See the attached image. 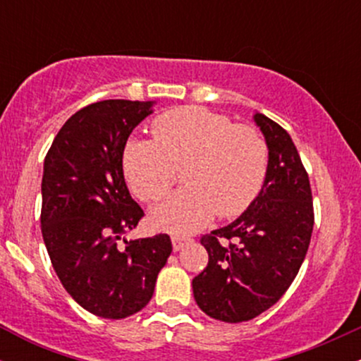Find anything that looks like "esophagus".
<instances>
[{"instance_id":"obj_1","label":"esophagus","mask_w":361,"mask_h":361,"mask_svg":"<svg viewBox=\"0 0 361 361\" xmlns=\"http://www.w3.org/2000/svg\"><path fill=\"white\" fill-rule=\"evenodd\" d=\"M171 241H173V250H175V251H180L181 247H183L186 244V239L180 238V235H173Z\"/></svg>"}]
</instances>
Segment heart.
Segmentation results:
<instances>
[{"mask_svg":"<svg viewBox=\"0 0 361 361\" xmlns=\"http://www.w3.org/2000/svg\"><path fill=\"white\" fill-rule=\"evenodd\" d=\"M154 140L134 139L123 151V173L135 197L159 200L183 169L185 186L152 210V222L190 234L221 217L239 215L258 197L268 171V144L256 127L233 123L200 106L166 111L152 123Z\"/></svg>","mask_w":361,"mask_h":361,"instance_id":"1","label":"heart"}]
</instances>
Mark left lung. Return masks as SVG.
Wrapping results in <instances>:
<instances>
[{
  "label": "left lung",
  "mask_w": 361,
  "mask_h": 361,
  "mask_svg": "<svg viewBox=\"0 0 361 361\" xmlns=\"http://www.w3.org/2000/svg\"><path fill=\"white\" fill-rule=\"evenodd\" d=\"M255 122L268 144V171L258 197L229 226L202 238L209 263L192 281L207 316L244 322L287 292L307 255L314 227L312 192L295 144L263 114Z\"/></svg>",
  "instance_id": "1"
}]
</instances>
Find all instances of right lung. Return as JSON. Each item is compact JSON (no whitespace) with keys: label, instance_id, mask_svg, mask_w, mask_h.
<instances>
[{"label":"right lung","instance_id":"add662e5","mask_svg":"<svg viewBox=\"0 0 361 361\" xmlns=\"http://www.w3.org/2000/svg\"><path fill=\"white\" fill-rule=\"evenodd\" d=\"M152 105L91 103L61 127L44 161L40 226L49 258L66 292L103 319L146 307L173 251L168 234L123 238L144 217L123 178V149Z\"/></svg>","mask_w":361,"mask_h":361}]
</instances>
